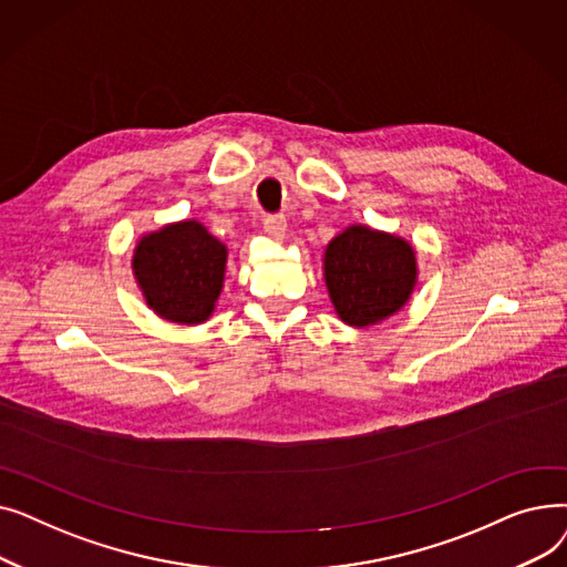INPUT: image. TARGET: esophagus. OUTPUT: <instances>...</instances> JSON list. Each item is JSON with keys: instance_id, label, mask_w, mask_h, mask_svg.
Instances as JSON below:
<instances>
[{"instance_id": "esophagus-1", "label": "esophagus", "mask_w": 567, "mask_h": 567, "mask_svg": "<svg viewBox=\"0 0 567 567\" xmlns=\"http://www.w3.org/2000/svg\"><path fill=\"white\" fill-rule=\"evenodd\" d=\"M264 231L266 236H271L274 241H282V238L287 236V220L282 216H271L264 220Z\"/></svg>"}]
</instances>
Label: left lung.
Listing matches in <instances>:
<instances>
[{"label": "left lung", "mask_w": 567, "mask_h": 567, "mask_svg": "<svg viewBox=\"0 0 567 567\" xmlns=\"http://www.w3.org/2000/svg\"><path fill=\"white\" fill-rule=\"evenodd\" d=\"M321 261L336 315L353 329L398 315L419 282V261L406 238L368 225L342 229Z\"/></svg>", "instance_id": "left-lung-1"}]
</instances>
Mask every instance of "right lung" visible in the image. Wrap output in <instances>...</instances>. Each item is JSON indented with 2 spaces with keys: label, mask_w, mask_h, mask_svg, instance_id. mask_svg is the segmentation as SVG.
Listing matches in <instances>:
<instances>
[{
  "label": "right lung",
  "mask_w": 567,
  "mask_h": 567,
  "mask_svg": "<svg viewBox=\"0 0 567 567\" xmlns=\"http://www.w3.org/2000/svg\"><path fill=\"white\" fill-rule=\"evenodd\" d=\"M131 264L148 308L172 323L195 326L216 310L227 246L199 220L188 218L144 234Z\"/></svg>",
  "instance_id": "add662e5"
}]
</instances>
